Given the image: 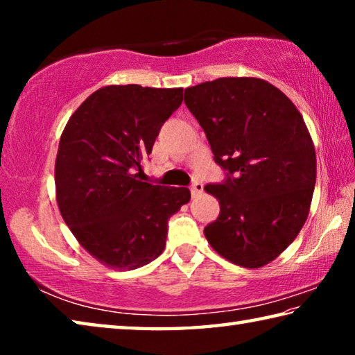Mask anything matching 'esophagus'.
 Returning a JSON list of instances; mask_svg holds the SVG:
<instances>
[{"label":"esophagus","mask_w":355,"mask_h":355,"mask_svg":"<svg viewBox=\"0 0 355 355\" xmlns=\"http://www.w3.org/2000/svg\"><path fill=\"white\" fill-rule=\"evenodd\" d=\"M202 191H203V184L199 183V182H196L194 184L191 186V196L192 197H197L199 194H202Z\"/></svg>","instance_id":"esophagus-1"}]
</instances>
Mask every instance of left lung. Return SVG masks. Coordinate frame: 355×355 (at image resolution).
Instances as JSON below:
<instances>
[{
	"label": "left lung",
	"instance_id": "left-lung-1",
	"mask_svg": "<svg viewBox=\"0 0 355 355\" xmlns=\"http://www.w3.org/2000/svg\"><path fill=\"white\" fill-rule=\"evenodd\" d=\"M216 163L228 172L207 184L219 200L205 227L211 248L233 264L261 268L299 235L316 183V153L302 116L286 95L255 76H227L184 89Z\"/></svg>",
	"mask_w": 355,
	"mask_h": 355
}]
</instances>
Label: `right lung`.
Listing matches in <instances>:
<instances>
[{
    "label": "right lung",
    "mask_w": 355,
    "mask_h": 355,
    "mask_svg": "<svg viewBox=\"0 0 355 355\" xmlns=\"http://www.w3.org/2000/svg\"><path fill=\"white\" fill-rule=\"evenodd\" d=\"M183 89L111 84L71 114L55 164L62 219L95 260L131 271L166 248L167 219L188 203L186 188L141 182V161L182 105Z\"/></svg>",
    "instance_id": "add662e5"
}]
</instances>
